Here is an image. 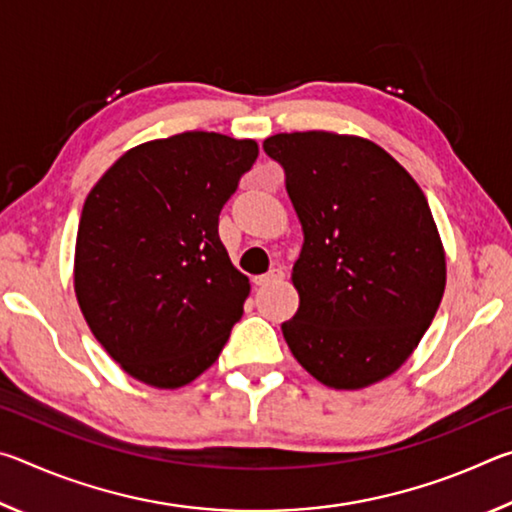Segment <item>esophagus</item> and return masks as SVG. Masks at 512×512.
<instances>
[{"label":"esophagus","instance_id":"esophagus-1","mask_svg":"<svg viewBox=\"0 0 512 512\" xmlns=\"http://www.w3.org/2000/svg\"><path fill=\"white\" fill-rule=\"evenodd\" d=\"M284 280V271L282 268H271V271L255 277V284L259 287H268V284H275V282H282Z\"/></svg>","mask_w":512,"mask_h":512}]
</instances>
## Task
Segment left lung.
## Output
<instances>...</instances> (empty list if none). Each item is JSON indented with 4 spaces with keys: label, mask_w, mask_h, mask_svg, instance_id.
I'll use <instances>...</instances> for the list:
<instances>
[{
    "label": "left lung",
    "mask_w": 512,
    "mask_h": 512,
    "mask_svg": "<svg viewBox=\"0 0 512 512\" xmlns=\"http://www.w3.org/2000/svg\"><path fill=\"white\" fill-rule=\"evenodd\" d=\"M305 232L282 323L293 357L336 391L381 381L418 348L445 291V250L418 183L375 142L325 131L264 140Z\"/></svg>",
    "instance_id": "left-lung-1"
}]
</instances>
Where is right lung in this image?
<instances>
[{
	"label": "right lung",
	"mask_w": 512,
	"mask_h": 512,
	"mask_svg": "<svg viewBox=\"0 0 512 512\" xmlns=\"http://www.w3.org/2000/svg\"><path fill=\"white\" fill-rule=\"evenodd\" d=\"M255 140L180 133L135 146L85 198L74 289L97 341L128 375L180 388L219 359L250 282L219 214L257 160Z\"/></svg>",
	"instance_id": "right-lung-1"
}]
</instances>
